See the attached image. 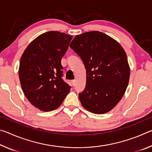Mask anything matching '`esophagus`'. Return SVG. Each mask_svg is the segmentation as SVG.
<instances>
[{"instance_id": "esophagus-1", "label": "esophagus", "mask_w": 152, "mask_h": 152, "mask_svg": "<svg viewBox=\"0 0 152 152\" xmlns=\"http://www.w3.org/2000/svg\"><path fill=\"white\" fill-rule=\"evenodd\" d=\"M72 84L73 86L76 85V80H72Z\"/></svg>"}]
</instances>
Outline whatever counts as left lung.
<instances>
[{
  "label": "left lung",
  "mask_w": 152,
  "mask_h": 152,
  "mask_svg": "<svg viewBox=\"0 0 152 152\" xmlns=\"http://www.w3.org/2000/svg\"><path fill=\"white\" fill-rule=\"evenodd\" d=\"M70 47L85 66L86 87L79 94L82 106L95 114L112 110L124 95L130 76L127 55L116 40L94 31L76 35Z\"/></svg>",
  "instance_id": "obj_1"
}]
</instances>
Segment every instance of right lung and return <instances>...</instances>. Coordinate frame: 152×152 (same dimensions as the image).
Here are the masks:
<instances>
[{
	"label": "right lung",
	"mask_w": 152,
	"mask_h": 152,
	"mask_svg": "<svg viewBox=\"0 0 152 152\" xmlns=\"http://www.w3.org/2000/svg\"><path fill=\"white\" fill-rule=\"evenodd\" d=\"M72 36L51 31L31 42L20 58L19 76L26 96L35 107L51 111L62 103L70 86L64 82L61 60Z\"/></svg>",
	"instance_id": "1"
}]
</instances>
